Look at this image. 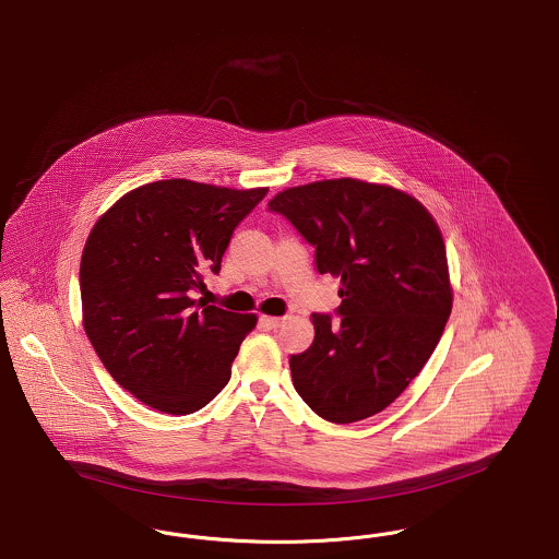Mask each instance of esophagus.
Returning a JSON list of instances; mask_svg holds the SVG:
<instances>
[{"instance_id":"esophagus-1","label":"esophagus","mask_w":559,"mask_h":559,"mask_svg":"<svg viewBox=\"0 0 559 559\" xmlns=\"http://www.w3.org/2000/svg\"><path fill=\"white\" fill-rule=\"evenodd\" d=\"M262 322L269 326V329H278L287 322V316H262Z\"/></svg>"}]
</instances>
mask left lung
Listing matches in <instances>:
<instances>
[{
	"mask_svg": "<svg viewBox=\"0 0 559 559\" xmlns=\"http://www.w3.org/2000/svg\"><path fill=\"white\" fill-rule=\"evenodd\" d=\"M341 281V306L312 313L313 343L290 356L293 386L336 425L395 402L445 331L451 287L443 237L420 201L356 179L293 187L270 200Z\"/></svg>",
	"mask_w": 559,
	"mask_h": 559,
	"instance_id": "1",
	"label": "left lung"
}]
</instances>
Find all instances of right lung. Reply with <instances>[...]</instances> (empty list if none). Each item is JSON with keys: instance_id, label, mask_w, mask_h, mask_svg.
Listing matches in <instances>:
<instances>
[{"instance_id": "add662e5", "label": "right lung", "mask_w": 559, "mask_h": 559, "mask_svg": "<svg viewBox=\"0 0 559 559\" xmlns=\"http://www.w3.org/2000/svg\"><path fill=\"white\" fill-rule=\"evenodd\" d=\"M266 193L157 180L120 198L93 226L79 274L85 333L139 402L185 416L230 380L255 316L207 306L198 293Z\"/></svg>"}]
</instances>
